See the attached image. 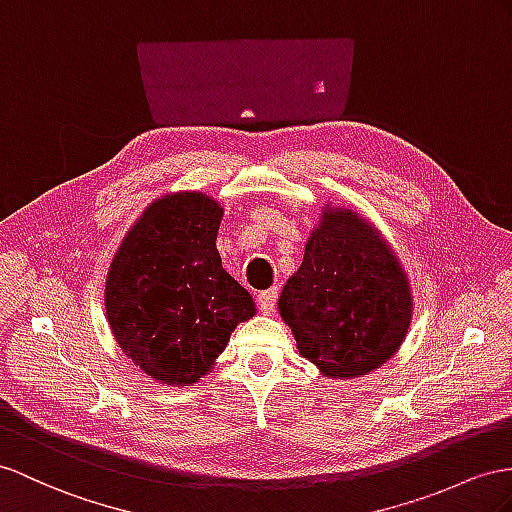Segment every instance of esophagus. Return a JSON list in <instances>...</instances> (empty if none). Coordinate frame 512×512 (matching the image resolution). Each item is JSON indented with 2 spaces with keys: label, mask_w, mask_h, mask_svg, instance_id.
<instances>
[{
  "label": "esophagus",
  "mask_w": 512,
  "mask_h": 512,
  "mask_svg": "<svg viewBox=\"0 0 512 512\" xmlns=\"http://www.w3.org/2000/svg\"><path fill=\"white\" fill-rule=\"evenodd\" d=\"M257 305L264 313H272L274 307H277V287H270V290H266V292H259Z\"/></svg>",
  "instance_id": "1"
}]
</instances>
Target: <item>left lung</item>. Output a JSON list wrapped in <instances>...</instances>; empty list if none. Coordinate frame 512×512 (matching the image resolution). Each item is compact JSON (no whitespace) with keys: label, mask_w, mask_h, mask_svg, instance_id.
Returning <instances> with one entry per match:
<instances>
[{"label":"left lung","mask_w":512,"mask_h":512,"mask_svg":"<svg viewBox=\"0 0 512 512\" xmlns=\"http://www.w3.org/2000/svg\"><path fill=\"white\" fill-rule=\"evenodd\" d=\"M279 313L298 352L329 378H357L396 355L413 316L400 259L372 222L346 207L322 209Z\"/></svg>","instance_id":"1"}]
</instances>
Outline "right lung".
I'll use <instances>...</instances> for the list:
<instances>
[{
	"label": "right lung",
	"instance_id": "add662e5",
	"mask_svg": "<svg viewBox=\"0 0 512 512\" xmlns=\"http://www.w3.org/2000/svg\"><path fill=\"white\" fill-rule=\"evenodd\" d=\"M222 207L183 190L155 199L127 231L106 279V313L131 363L164 385H192L214 368L253 296L222 268Z\"/></svg>",
	"mask_w": 512,
	"mask_h": 512
}]
</instances>
